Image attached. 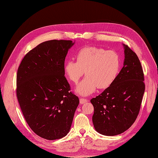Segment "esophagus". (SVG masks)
I'll return each mask as SVG.
<instances>
[{"instance_id": "esophagus-1", "label": "esophagus", "mask_w": 158, "mask_h": 158, "mask_svg": "<svg viewBox=\"0 0 158 158\" xmlns=\"http://www.w3.org/2000/svg\"><path fill=\"white\" fill-rule=\"evenodd\" d=\"M79 101H80L81 104H85V103L88 102V100H87V99H86V98H79Z\"/></svg>"}]
</instances>
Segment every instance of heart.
I'll return each instance as SVG.
<instances>
[{"label":"heart","instance_id":"obj_1","mask_svg":"<svg viewBox=\"0 0 158 158\" xmlns=\"http://www.w3.org/2000/svg\"><path fill=\"white\" fill-rule=\"evenodd\" d=\"M76 57V61L66 62L64 71L66 77L73 83H77L85 73L86 77L76 89V92L81 95L92 94L97 88H108L118 76L120 57L112 50L106 51L97 47H85L77 52Z\"/></svg>","mask_w":158,"mask_h":158}]
</instances>
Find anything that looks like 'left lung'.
<instances>
[{"label":"left lung","instance_id":"obj_1","mask_svg":"<svg viewBox=\"0 0 158 158\" xmlns=\"http://www.w3.org/2000/svg\"><path fill=\"white\" fill-rule=\"evenodd\" d=\"M124 48L123 66L113 83L95 98L92 121L95 130L115 136L127 130L136 120L145 92L144 74L136 54Z\"/></svg>","mask_w":158,"mask_h":158}]
</instances>
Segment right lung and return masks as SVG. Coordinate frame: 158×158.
<instances>
[{"instance_id": "obj_1", "label": "right lung", "mask_w": 158, "mask_h": 158, "mask_svg": "<svg viewBox=\"0 0 158 158\" xmlns=\"http://www.w3.org/2000/svg\"><path fill=\"white\" fill-rule=\"evenodd\" d=\"M49 40L24 56L16 75V96L25 120L39 136L60 139L69 133L79 103L64 77V60L74 44Z\"/></svg>"}]
</instances>
